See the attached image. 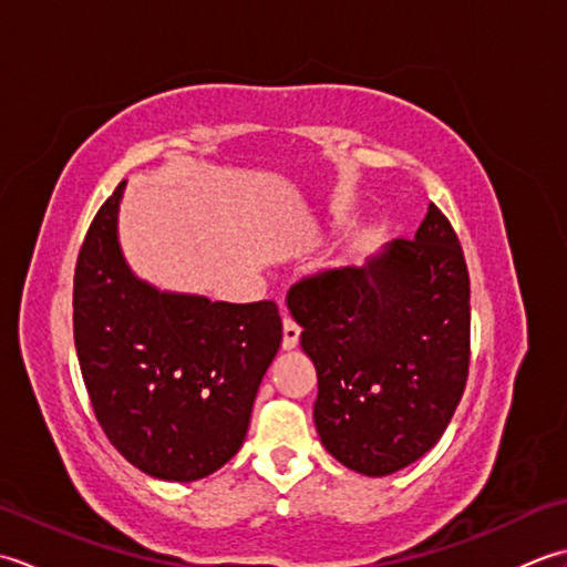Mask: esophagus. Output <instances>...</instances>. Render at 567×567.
Returning a JSON list of instances; mask_svg holds the SVG:
<instances>
[{"instance_id":"34e87169","label":"esophagus","mask_w":567,"mask_h":567,"mask_svg":"<svg viewBox=\"0 0 567 567\" xmlns=\"http://www.w3.org/2000/svg\"><path fill=\"white\" fill-rule=\"evenodd\" d=\"M299 333H302V329H299L290 317H285L282 319V348L285 351H292V348H297Z\"/></svg>"}]
</instances>
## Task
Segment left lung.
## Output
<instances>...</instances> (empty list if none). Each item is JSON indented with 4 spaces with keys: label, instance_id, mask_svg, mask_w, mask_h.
I'll return each mask as SVG.
<instances>
[{
    "label": "left lung",
    "instance_id": "8db88e82",
    "mask_svg": "<svg viewBox=\"0 0 567 567\" xmlns=\"http://www.w3.org/2000/svg\"><path fill=\"white\" fill-rule=\"evenodd\" d=\"M287 307L317 368L315 424L336 461L384 477L439 443L467 382L470 277L436 204L414 238L363 268L305 277Z\"/></svg>",
    "mask_w": 567,
    "mask_h": 567
}]
</instances>
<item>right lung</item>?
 I'll return each instance as SVG.
<instances>
[{"instance_id": "right-lung-1", "label": "right lung", "mask_w": 567, "mask_h": 567, "mask_svg": "<svg viewBox=\"0 0 567 567\" xmlns=\"http://www.w3.org/2000/svg\"><path fill=\"white\" fill-rule=\"evenodd\" d=\"M102 204L78 256L72 329L106 439L171 483L216 473L244 445L252 402L282 341L275 302L228 305L161 292L118 246V202Z\"/></svg>"}]
</instances>
